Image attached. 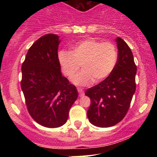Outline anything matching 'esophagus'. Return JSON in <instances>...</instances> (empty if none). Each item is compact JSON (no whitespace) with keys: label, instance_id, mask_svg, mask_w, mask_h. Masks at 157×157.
Listing matches in <instances>:
<instances>
[{"label":"esophagus","instance_id":"obj_1","mask_svg":"<svg viewBox=\"0 0 157 157\" xmlns=\"http://www.w3.org/2000/svg\"><path fill=\"white\" fill-rule=\"evenodd\" d=\"M77 91H78L79 96H82L84 95V92H83V90L81 88H77Z\"/></svg>","mask_w":157,"mask_h":157}]
</instances>
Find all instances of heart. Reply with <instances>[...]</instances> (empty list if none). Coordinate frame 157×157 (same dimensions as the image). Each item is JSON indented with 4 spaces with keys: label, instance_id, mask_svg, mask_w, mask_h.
Listing matches in <instances>:
<instances>
[{
    "label": "heart",
    "instance_id": "1",
    "mask_svg": "<svg viewBox=\"0 0 157 157\" xmlns=\"http://www.w3.org/2000/svg\"><path fill=\"white\" fill-rule=\"evenodd\" d=\"M58 61L64 74L78 86H87L94 80L100 83L112 74L118 62V50L112 42L86 39L72 47L71 52L60 51Z\"/></svg>",
    "mask_w": 157,
    "mask_h": 157
}]
</instances>
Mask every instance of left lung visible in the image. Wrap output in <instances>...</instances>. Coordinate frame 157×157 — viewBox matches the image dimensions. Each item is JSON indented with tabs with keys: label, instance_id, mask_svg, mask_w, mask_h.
Returning <instances> with one entry per match:
<instances>
[{
	"label": "left lung",
	"instance_id": "obj_1",
	"mask_svg": "<svg viewBox=\"0 0 157 157\" xmlns=\"http://www.w3.org/2000/svg\"><path fill=\"white\" fill-rule=\"evenodd\" d=\"M115 41L118 52L115 70L108 78L85 93L91 101L89 121L100 128L112 127L124 118L136 90L137 66L132 52L122 39L118 37Z\"/></svg>",
	"mask_w": 157,
	"mask_h": 157
}]
</instances>
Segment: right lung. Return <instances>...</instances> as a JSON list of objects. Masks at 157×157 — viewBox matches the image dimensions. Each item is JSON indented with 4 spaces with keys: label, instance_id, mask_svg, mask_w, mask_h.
I'll return each mask as SVG.
<instances>
[{
    "label": "right lung",
    "instance_id": "add662e5",
    "mask_svg": "<svg viewBox=\"0 0 157 157\" xmlns=\"http://www.w3.org/2000/svg\"><path fill=\"white\" fill-rule=\"evenodd\" d=\"M59 36L47 34L36 41L22 64L21 89L32 118L46 128L65 124L78 93L61 72Z\"/></svg>",
    "mask_w": 157,
    "mask_h": 157
}]
</instances>
